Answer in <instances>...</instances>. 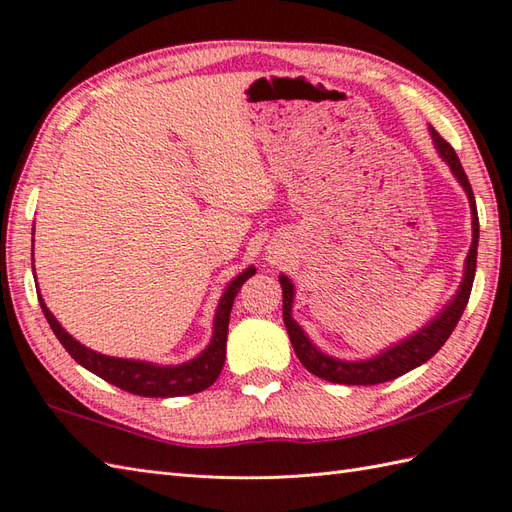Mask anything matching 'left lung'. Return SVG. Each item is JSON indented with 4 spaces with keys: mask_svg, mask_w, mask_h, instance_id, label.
I'll return each mask as SVG.
<instances>
[{
    "mask_svg": "<svg viewBox=\"0 0 512 512\" xmlns=\"http://www.w3.org/2000/svg\"><path fill=\"white\" fill-rule=\"evenodd\" d=\"M431 135L433 143L440 156L446 160L448 167L455 173V178L459 184L465 188L467 199H470V208H472V248L467 253L465 259V276L461 281V287L457 291V296L452 298V302L446 306V309L440 313V317H435L429 326L416 332L414 337L407 341L394 345L386 349L384 354H379L371 360H360V362H347V360H337L330 358L326 354H321L319 349L306 339V334L302 328L296 324L294 317H291V302H294V285L289 283L287 276H281V287H283V321L289 334V341L294 345V352L298 360L304 364L306 371H311L313 375L326 379V382L332 384H347V386H371V384H384L390 382V379L399 377L407 371H412L420 367L422 362H427L431 356L440 352V347L448 341V337L459 324V319L465 311V304L470 300L472 294V283H474V272H476V253H478V212H476V199L472 193L470 180L461 167V160L457 152L450 148V143L442 139V135L431 126Z\"/></svg>",
    "mask_w": 512,
    "mask_h": 512,
    "instance_id": "1",
    "label": "left lung"
}]
</instances>
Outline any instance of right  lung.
I'll return each instance as SVG.
<instances>
[{
  "label": "right lung",
  "instance_id": "right-lung-1",
  "mask_svg": "<svg viewBox=\"0 0 512 512\" xmlns=\"http://www.w3.org/2000/svg\"><path fill=\"white\" fill-rule=\"evenodd\" d=\"M255 274V268H246L238 279H233L225 294L221 298V304L216 309L214 317V337L206 352H201L191 362L178 364V367H156L150 362H139V360H124V358H111L92 352V349L83 347L79 341H75L70 334L57 324V319L47 309L45 300L40 298L38 291V302L42 306V313H45L51 330L55 337L60 339L66 352L75 358L81 367L92 371L94 375L102 377L105 382L118 386L130 394H139V397H184V394H195L210 388L216 377L221 375L223 364H225V345H227V328H229V315L233 300H236L240 287L246 279H251Z\"/></svg>",
  "mask_w": 512,
  "mask_h": 512
}]
</instances>
